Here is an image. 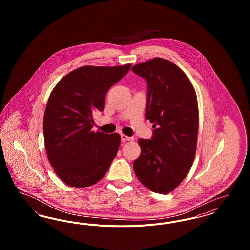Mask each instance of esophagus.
Listing matches in <instances>:
<instances>
[{"mask_svg": "<svg viewBox=\"0 0 250 250\" xmlns=\"http://www.w3.org/2000/svg\"><path fill=\"white\" fill-rule=\"evenodd\" d=\"M121 139H122V142H126V141H134V138L133 137H128V136H126V135H124V134H122L121 135Z\"/></svg>", "mask_w": 250, "mask_h": 250, "instance_id": "34e87169", "label": "esophagus"}]
</instances>
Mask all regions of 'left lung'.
Wrapping results in <instances>:
<instances>
[{
    "mask_svg": "<svg viewBox=\"0 0 250 250\" xmlns=\"http://www.w3.org/2000/svg\"><path fill=\"white\" fill-rule=\"evenodd\" d=\"M132 71L147 82L145 117L155 129L151 140L139 139L142 153L134 161V171L145 188L167 194L186 178L196 155V92L188 76L168 60H150Z\"/></svg>",
    "mask_w": 250,
    "mask_h": 250,
    "instance_id": "1",
    "label": "left lung"
}]
</instances>
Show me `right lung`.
Returning a JSON list of instances; mask_svg holds the SVG:
<instances>
[{"label":"right lung","instance_id":"1","mask_svg":"<svg viewBox=\"0 0 250 250\" xmlns=\"http://www.w3.org/2000/svg\"><path fill=\"white\" fill-rule=\"evenodd\" d=\"M130 67V63L83 66L52 90L43 121L45 148L50 165L66 185L77 188L95 185L117 155L119 134L92 131L93 114L104 109L108 89Z\"/></svg>","mask_w":250,"mask_h":250}]
</instances>
